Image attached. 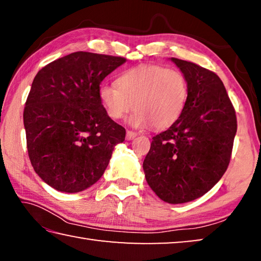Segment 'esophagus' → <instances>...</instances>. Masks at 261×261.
<instances>
[{
    "instance_id": "obj_1",
    "label": "esophagus",
    "mask_w": 261,
    "mask_h": 261,
    "mask_svg": "<svg viewBox=\"0 0 261 261\" xmlns=\"http://www.w3.org/2000/svg\"><path fill=\"white\" fill-rule=\"evenodd\" d=\"M136 136H137L136 132L131 131V130H127V131H126V136H125V138H126V140H131V139H134Z\"/></svg>"
}]
</instances>
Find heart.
Masks as SVG:
<instances>
[{
	"instance_id": "b5f03b06",
	"label": "heart",
	"mask_w": 261,
	"mask_h": 261,
	"mask_svg": "<svg viewBox=\"0 0 261 261\" xmlns=\"http://www.w3.org/2000/svg\"><path fill=\"white\" fill-rule=\"evenodd\" d=\"M99 98L106 113L114 121L121 120L132 109L129 118L137 127L151 125L161 130L173 125L183 114L189 98L184 74L162 65H139L126 70L116 85L102 84Z\"/></svg>"
}]
</instances>
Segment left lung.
I'll return each mask as SVG.
<instances>
[{"mask_svg": "<svg viewBox=\"0 0 261 261\" xmlns=\"http://www.w3.org/2000/svg\"><path fill=\"white\" fill-rule=\"evenodd\" d=\"M189 85L183 114L152 138L143 168L163 201L183 204L204 196L226 173L237 131L235 108L218 74L173 57Z\"/></svg>", "mask_w": 261, "mask_h": 261, "instance_id": "left-lung-1", "label": "left lung"}]
</instances>
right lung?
<instances>
[{
    "label": "right lung",
    "mask_w": 261,
    "mask_h": 261,
    "mask_svg": "<svg viewBox=\"0 0 261 261\" xmlns=\"http://www.w3.org/2000/svg\"><path fill=\"white\" fill-rule=\"evenodd\" d=\"M124 57L76 51L34 77L24 108L30 161L35 173L62 192L93 185L107 168L125 129L106 113L100 84Z\"/></svg>",
    "instance_id": "obj_1"
}]
</instances>
